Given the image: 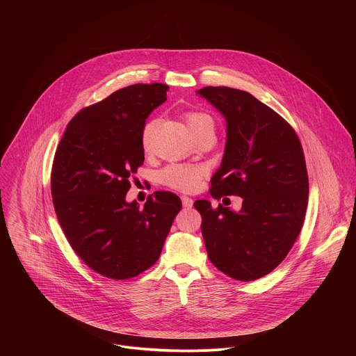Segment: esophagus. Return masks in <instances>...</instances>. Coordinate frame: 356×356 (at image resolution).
<instances>
[{
  "label": "esophagus",
  "mask_w": 356,
  "mask_h": 356,
  "mask_svg": "<svg viewBox=\"0 0 356 356\" xmlns=\"http://www.w3.org/2000/svg\"><path fill=\"white\" fill-rule=\"evenodd\" d=\"M181 202H183V207H186V209H191L194 201H193V198L183 195V197H181Z\"/></svg>",
  "instance_id": "34e87169"
}]
</instances>
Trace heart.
<instances>
[{
	"label": "heart",
	"mask_w": 356,
	"mask_h": 356,
	"mask_svg": "<svg viewBox=\"0 0 356 356\" xmlns=\"http://www.w3.org/2000/svg\"><path fill=\"white\" fill-rule=\"evenodd\" d=\"M183 117L193 135L201 129L214 128V121L211 115H209L207 113L191 110V111H186ZM155 127H156V120H149L145 122L142 128L140 142L145 150H149L150 147ZM204 175H206V168H202L200 165L169 163L159 172L158 177H159V181L166 187H170L177 191H183V193H190L200 186Z\"/></svg>",
	"instance_id": "b5f03b06"
}]
</instances>
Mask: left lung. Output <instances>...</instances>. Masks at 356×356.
Masks as SVG:
<instances>
[{
  "label": "left lung",
  "instance_id": "left-lung-1",
  "mask_svg": "<svg viewBox=\"0 0 356 356\" xmlns=\"http://www.w3.org/2000/svg\"><path fill=\"white\" fill-rule=\"evenodd\" d=\"M227 120V146L210 194L243 198L239 211L197 200L201 234L211 264L250 282L287 257L306 217L309 175L293 127L252 94L231 87L197 91Z\"/></svg>",
  "mask_w": 356,
  "mask_h": 356
}]
</instances>
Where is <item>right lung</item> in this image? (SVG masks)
Instances as JSON below:
<instances>
[{
    "mask_svg": "<svg viewBox=\"0 0 356 356\" xmlns=\"http://www.w3.org/2000/svg\"><path fill=\"white\" fill-rule=\"evenodd\" d=\"M168 88L140 83L114 91L79 111L56 149L50 187L59 224L76 255L108 279H131L154 265L181 209L170 191H155L143 209L125 201L145 159V120Z\"/></svg>",
    "mask_w": 356,
    "mask_h": 356,
    "instance_id": "right-lung-1",
    "label": "right lung"
}]
</instances>
